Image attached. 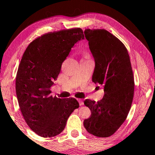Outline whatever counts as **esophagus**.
Masks as SVG:
<instances>
[{"mask_svg": "<svg viewBox=\"0 0 155 155\" xmlns=\"http://www.w3.org/2000/svg\"><path fill=\"white\" fill-rule=\"evenodd\" d=\"M78 102H79V104H80V106H82V105H83V101H82V99H78Z\"/></svg>", "mask_w": 155, "mask_h": 155, "instance_id": "34e87169", "label": "esophagus"}]
</instances>
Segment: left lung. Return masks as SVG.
<instances>
[{
    "label": "left lung",
    "instance_id": "obj_1",
    "mask_svg": "<svg viewBox=\"0 0 155 155\" xmlns=\"http://www.w3.org/2000/svg\"><path fill=\"white\" fill-rule=\"evenodd\" d=\"M84 33L95 63L92 81L103 87L104 95L97 102L84 101L91 116L83 124L94 136L109 137L125 121L132 104L134 78L130 57L124 44L105 29H87Z\"/></svg>",
    "mask_w": 155,
    "mask_h": 155
}]
</instances>
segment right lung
Listing matches in <instances>:
<instances>
[{"mask_svg":"<svg viewBox=\"0 0 155 155\" xmlns=\"http://www.w3.org/2000/svg\"><path fill=\"white\" fill-rule=\"evenodd\" d=\"M81 39L84 35L80 28L45 34L31 41L22 57L16 94L27 124L39 136L60 134L72 112L79 107L74 98L53 97L50 89L71 48Z\"/></svg>","mask_w":155,"mask_h":155,"instance_id":"1","label":"right lung"}]
</instances>
